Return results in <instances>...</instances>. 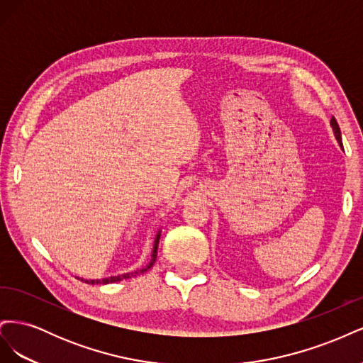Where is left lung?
Masks as SVG:
<instances>
[{
	"label": "left lung",
	"instance_id": "1",
	"mask_svg": "<svg viewBox=\"0 0 363 363\" xmlns=\"http://www.w3.org/2000/svg\"><path fill=\"white\" fill-rule=\"evenodd\" d=\"M330 125H332V128H333V133H335L336 140L339 142V145L342 147V139H340V128H339V125H337V123H336V119H335V118H332V121H330Z\"/></svg>",
	"mask_w": 363,
	"mask_h": 363
}]
</instances>
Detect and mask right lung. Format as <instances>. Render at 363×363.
<instances>
[{
	"label": "right lung",
	"mask_w": 363,
	"mask_h": 363,
	"mask_svg": "<svg viewBox=\"0 0 363 363\" xmlns=\"http://www.w3.org/2000/svg\"><path fill=\"white\" fill-rule=\"evenodd\" d=\"M159 239H160V232L156 235V239H155V245H152V252H151V260L147 267H144L142 269H138V271H133V272H127V274H121V276H113V277H107V279H101V280H84V283H89V284H107V283H115V281H121L124 279H130V277H136L138 274H144L147 269H150L152 265H155L156 262V257H157V247H159ZM83 281V279H82Z\"/></svg>",
	"instance_id": "add662e5"
}]
</instances>
